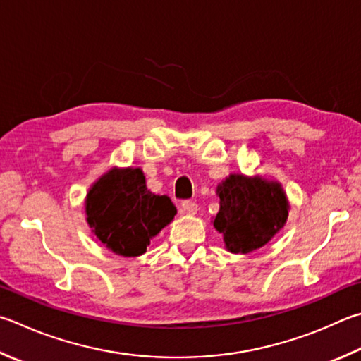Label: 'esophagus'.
<instances>
[{
    "label": "esophagus",
    "instance_id": "esophagus-1",
    "mask_svg": "<svg viewBox=\"0 0 361 361\" xmlns=\"http://www.w3.org/2000/svg\"><path fill=\"white\" fill-rule=\"evenodd\" d=\"M181 209H183V213H185V214L192 216V214L197 213L199 207H197V203H195V202H191V200H185V202L181 203Z\"/></svg>",
    "mask_w": 361,
    "mask_h": 361
}]
</instances>
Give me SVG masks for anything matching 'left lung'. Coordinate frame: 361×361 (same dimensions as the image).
<instances>
[{"mask_svg": "<svg viewBox=\"0 0 361 361\" xmlns=\"http://www.w3.org/2000/svg\"><path fill=\"white\" fill-rule=\"evenodd\" d=\"M219 212L213 226L222 233L227 251L247 254L265 246L289 216L283 186L262 176L232 173L218 185Z\"/></svg>", "mask_w": 361, "mask_h": 361, "instance_id": "obj_1", "label": "left lung"}]
</instances>
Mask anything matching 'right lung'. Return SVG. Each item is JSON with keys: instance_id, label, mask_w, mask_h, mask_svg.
<instances>
[{"instance_id": "1", "label": "right lung", "mask_w": 361, "mask_h": 361, "mask_svg": "<svg viewBox=\"0 0 361 361\" xmlns=\"http://www.w3.org/2000/svg\"><path fill=\"white\" fill-rule=\"evenodd\" d=\"M87 222L101 243L123 257H137L175 218L167 195L147 189L139 167H114L90 188L85 200Z\"/></svg>"}]
</instances>
